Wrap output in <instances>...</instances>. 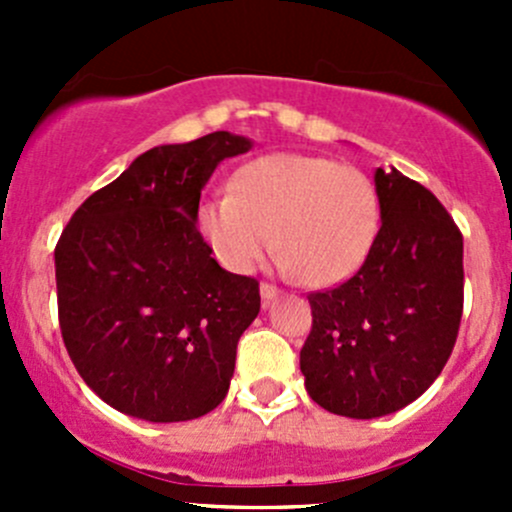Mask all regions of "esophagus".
Wrapping results in <instances>:
<instances>
[{
	"instance_id": "34e87169",
	"label": "esophagus",
	"mask_w": 512,
	"mask_h": 512,
	"mask_svg": "<svg viewBox=\"0 0 512 512\" xmlns=\"http://www.w3.org/2000/svg\"><path fill=\"white\" fill-rule=\"evenodd\" d=\"M260 294H262V302H272V299L277 297V294H280V289H277L275 285H270V282H262L260 285Z\"/></svg>"
}]
</instances>
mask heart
I'll list each match as a JSON object with an SVG mask.
<instances>
[{"instance_id": "obj_1", "label": "heart", "mask_w": 512, "mask_h": 512, "mask_svg": "<svg viewBox=\"0 0 512 512\" xmlns=\"http://www.w3.org/2000/svg\"><path fill=\"white\" fill-rule=\"evenodd\" d=\"M195 218L225 270L247 275L275 245L282 270L329 287L352 277L371 252L381 203L369 175L354 165L272 153L242 165L230 193L205 198Z\"/></svg>"}]
</instances>
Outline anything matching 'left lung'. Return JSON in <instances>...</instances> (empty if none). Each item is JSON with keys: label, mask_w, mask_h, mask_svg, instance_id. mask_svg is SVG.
<instances>
[{"label": "left lung", "mask_w": 512, "mask_h": 512, "mask_svg": "<svg viewBox=\"0 0 512 512\" xmlns=\"http://www.w3.org/2000/svg\"><path fill=\"white\" fill-rule=\"evenodd\" d=\"M374 183V247L349 280L309 294L299 352L312 401L349 418L416 401L446 366L463 314V235L448 210L396 168H376Z\"/></svg>", "instance_id": "8db88e82"}]
</instances>
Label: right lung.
<instances>
[{"instance_id": "1", "label": "right lung", "mask_w": 512, "mask_h": 512, "mask_svg": "<svg viewBox=\"0 0 512 512\" xmlns=\"http://www.w3.org/2000/svg\"><path fill=\"white\" fill-rule=\"evenodd\" d=\"M250 148L227 131L151 148L61 232V337L86 386L116 411L173 423L225 399L260 282L210 257L195 215L220 160Z\"/></svg>"}]
</instances>
